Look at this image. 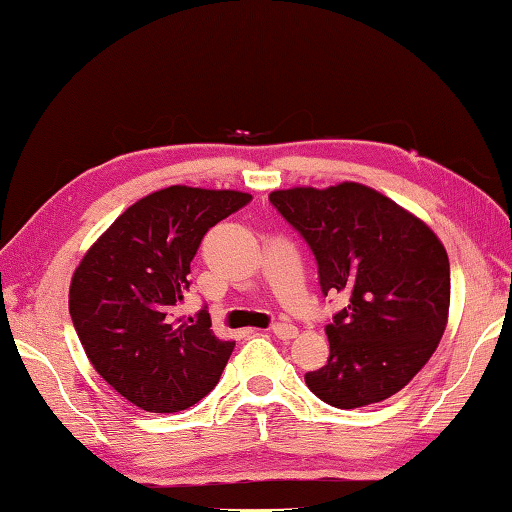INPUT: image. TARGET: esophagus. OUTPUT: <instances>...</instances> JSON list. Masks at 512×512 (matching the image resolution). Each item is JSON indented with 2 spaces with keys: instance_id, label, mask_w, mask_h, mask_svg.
I'll use <instances>...</instances> for the list:
<instances>
[{
  "instance_id": "obj_1",
  "label": "esophagus",
  "mask_w": 512,
  "mask_h": 512,
  "mask_svg": "<svg viewBox=\"0 0 512 512\" xmlns=\"http://www.w3.org/2000/svg\"><path fill=\"white\" fill-rule=\"evenodd\" d=\"M272 333L279 339H294L299 335V330H297V326H292V324H274Z\"/></svg>"
}]
</instances>
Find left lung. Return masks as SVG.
I'll return each mask as SVG.
<instances>
[{"label": "left lung", "instance_id": "8db88e82", "mask_svg": "<svg viewBox=\"0 0 512 512\" xmlns=\"http://www.w3.org/2000/svg\"><path fill=\"white\" fill-rule=\"evenodd\" d=\"M270 202L317 261L324 297L346 306L326 326V366L308 389L337 409H357L405 389L434 355L450 312V261L423 220L355 182L288 188Z\"/></svg>", "mask_w": 512, "mask_h": 512}]
</instances>
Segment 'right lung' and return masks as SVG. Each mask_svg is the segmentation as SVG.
Segmentation results:
<instances>
[{
	"instance_id": "obj_1",
	"label": "right lung",
	"mask_w": 512,
	"mask_h": 512,
	"mask_svg": "<svg viewBox=\"0 0 512 512\" xmlns=\"http://www.w3.org/2000/svg\"><path fill=\"white\" fill-rule=\"evenodd\" d=\"M240 191L168 186L125 209L76 267L69 315L98 375L150 414L193 407L218 384L236 342L209 312L177 317L204 233L249 204Z\"/></svg>"
}]
</instances>
